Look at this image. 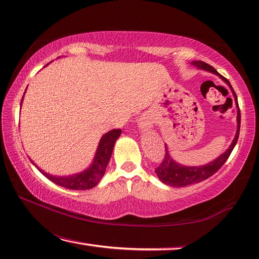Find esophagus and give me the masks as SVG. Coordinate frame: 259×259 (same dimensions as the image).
I'll return each instance as SVG.
<instances>
[{
	"instance_id": "obj_1",
	"label": "esophagus",
	"mask_w": 259,
	"mask_h": 259,
	"mask_svg": "<svg viewBox=\"0 0 259 259\" xmlns=\"http://www.w3.org/2000/svg\"><path fill=\"white\" fill-rule=\"evenodd\" d=\"M154 122V118L151 115V113L146 112L140 117L139 119V128H141L144 131H148L150 128L152 127V124Z\"/></svg>"
}]
</instances>
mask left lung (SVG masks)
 Returning <instances> with one entry per match:
<instances>
[{"instance_id": "8db88e82", "label": "left lung", "mask_w": 259, "mask_h": 259, "mask_svg": "<svg viewBox=\"0 0 259 259\" xmlns=\"http://www.w3.org/2000/svg\"><path fill=\"white\" fill-rule=\"evenodd\" d=\"M193 64L196 66V67L211 71L213 74H216L221 76L218 70H216L214 67H212L211 65H208L204 62L201 61H195L193 62ZM223 78L224 81L230 85L234 97H235V102L237 106V131H236V136L234 138V140L231 144V147L228 148L226 151L220 155V157L214 160L211 163H207L203 166H184V165H180L178 164L177 162H174L172 160V158L169 155V152L165 148V154L163 157V160L161 161V163L159 164V166L155 167V173H157V177L159 178V180L161 182H163L166 185L173 186V188H181V186H186L190 184H194V183H198L202 182L204 180L208 179L209 177H212L213 174H215L218 172L225 162L227 161V159L230 158V155L233 151L234 147L238 140V136H239V129H240V110H239V106H238V101H237V96L234 92L233 87L231 86L230 81H228L226 78H224L223 76H221Z\"/></svg>"}]
</instances>
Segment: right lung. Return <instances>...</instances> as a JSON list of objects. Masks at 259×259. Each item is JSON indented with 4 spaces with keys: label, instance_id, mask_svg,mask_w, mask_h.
Masks as SVG:
<instances>
[{
    "label": "right lung",
    "instance_id": "right-lung-1",
    "mask_svg": "<svg viewBox=\"0 0 259 259\" xmlns=\"http://www.w3.org/2000/svg\"><path fill=\"white\" fill-rule=\"evenodd\" d=\"M120 134H121V130L113 129L102 136L99 141V146L97 149V152H96L93 164L81 173L74 174V176L69 177H54L44 171H41L39 167L36 166L34 163L33 164L37 167L38 171L41 174H44L48 180H51L52 182L57 185L63 186V188L69 190L93 189L94 186H96L100 182V180L104 177L108 162H109L111 157L113 146H115L116 140L120 137Z\"/></svg>",
    "mask_w": 259,
    "mask_h": 259
}]
</instances>
